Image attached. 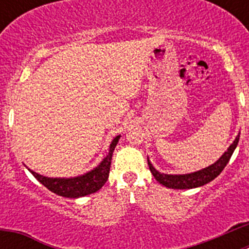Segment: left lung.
I'll list each match as a JSON object with an SVG mask.
<instances>
[{
  "mask_svg": "<svg viewBox=\"0 0 249 249\" xmlns=\"http://www.w3.org/2000/svg\"><path fill=\"white\" fill-rule=\"evenodd\" d=\"M239 136H237V138L234 140L232 144L230 146V148L227 149V152H224V155L219 158L214 164L207 167V168L198 171V172L191 173V175H179V176H172V175H163V173L157 172L153 166L149 163L148 166L149 171L153 175V177L160 182V184H163L167 188H173V190H190V188H196V187L203 186V184L208 183V182L213 181L219 173L224 169V167L227 166V163L230 162L231 157H232L233 152L236 149L237 144H238Z\"/></svg>",
  "mask_w": 249,
  "mask_h": 249,
  "instance_id": "1",
  "label": "left lung"
}]
</instances>
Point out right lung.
Listing matches in <instances>:
<instances>
[{"label": "right lung", "mask_w": 249, "mask_h": 249, "mask_svg": "<svg viewBox=\"0 0 249 249\" xmlns=\"http://www.w3.org/2000/svg\"><path fill=\"white\" fill-rule=\"evenodd\" d=\"M120 136L112 141L111 147H109L108 156L102 160V163L94 168L91 172L80 176L76 178H48L38 175V173L31 171V173L35 176L37 181L41 182L46 188L51 192L56 193L62 197L68 198H78L83 196L91 195V193L97 192L102 188L103 184L107 182L109 176V168H111L112 155H113L114 147L117 144Z\"/></svg>", "instance_id": "1"}]
</instances>
